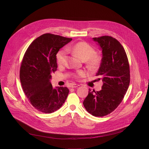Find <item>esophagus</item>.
Listing matches in <instances>:
<instances>
[{
  "instance_id": "1",
  "label": "esophagus",
  "mask_w": 149,
  "mask_h": 149,
  "mask_svg": "<svg viewBox=\"0 0 149 149\" xmlns=\"http://www.w3.org/2000/svg\"><path fill=\"white\" fill-rule=\"evenodd\" d=\"M79 85H78V84H72L71 85V88H76V87H79Z\"/></svg>"
}]
</instances>
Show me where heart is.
Listing matches in <instances>:
<instances>
[{"label": "heart", "mask_w": 149, "mask_h": 149, "mask_svg": "<svg viewBox=\"0 0 149 149\" xmlns=\"http://www.w3.org/2000/svg\"><path fill=\"white\" fill-rule=\"evenodd\" d=\"M68 51L72 50L82 59L86 60L90 69L96 70L98 68L102 62V56L95 54V49L86 42H79L72 48H68ZM67 58V52L65 50L59 51L56 54V61L59 66L64 64ZM87 72L84 71H78L74 74L77 78L85 77Z\"/></svg>", "instance_id": "obj_1"}]
</instances>
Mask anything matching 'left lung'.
I'll return each instance as SVG.
<instances>
[{
  "instance_id": "1",
  "label": "left lung",
  "mask_w": 149,
  "mask_h": 149,
  "mask_svg": "<svg viewBox=\"0 0 149 149\" xmlns=\"http://www.w3.org/2000/svg\"><path fill=\"white\" fill-rule=\"evenodd\" d=\"M93 39L102 50V62L96 75L101 77L103 84L100 91L90 89L83 104L90 114L103 117L112 113L123 100L130 84V67L125 51L116 39L110 36Z\"/></svg>"
}]
</instances>
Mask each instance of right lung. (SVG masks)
I'll use <instances>...</instances> for the list:
<instances>
[{
	"instance_id": "right-lung-1",
	"label": "right lung",
	"mask_w": 149,
	"mask_h": 149,
	"mask_svg": "<svg viewBox=\"0 0 149 149\" xmlns=\"http://www.w3.org/2000/svg\"><path fill=\"white\" fill-rule=\"evenodd\" d=\"M72 38L45 33L35 39L26 51L20 68L24 92L33 107L44 113H52L65 102L69 90L54 89L51 74L57 70L56 54Z\"/></svg>"
}]
</instances>
